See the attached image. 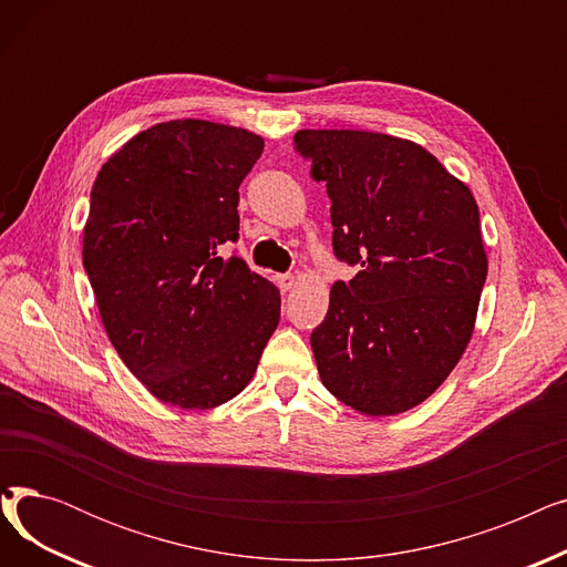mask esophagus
I'll return each instance as SVG.
<instances>
[{
    "mask_svg": "<svg viewBox=\"0 0 567 567\" xmlns=\"http://www.w3.org/2000/svg\"><path fill=\"white\" fill-rule=\"evenodd\" d=\"M276 282H278L280 291H289L296 285V278L291 274H282V276H276Z\"/></svg>",
    "mask_w": 567,
    "mask_h": 567,
    "instance_id": "1",
    "label": "esophagus"
}]
</instances>
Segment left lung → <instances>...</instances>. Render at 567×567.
Instances as JSON below:
<instances>
[{
	"label": "left lung",
	"instance_id": "obj_1",
	"mask_svg": "<svg viewBox=\"0 0 567 567\" xmlns=\"http://www.w3.org/2000/svg\"><path fill=\"white\" fill-rule=\"evenodd\" d=\"M293 148L326 184L336 257L359 266L331 287L310 336L321 383L361 413H402L439 389L471 340L487 278L478 204L409 140L299 131Z\"/></svg>",
	"mask_w": 567,
	"mask_h": 567
}]
</instances>
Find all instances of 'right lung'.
I'll return each mask as SVG.
<instances>
[{
  "label": "right lung",
  "instance_id": "add662e5",
  "mask_svg": "<svg viewBox=\"0 0 567 567\" xmlns=\"http://www.w3.org/2000/svg\"><path fill=\"white\" fill-rule=\"evenodd\" d=\"M261 152L244 128L176 118L126 142L94 182L84 271L116 353L165 404L236 398L280 321V291L225 257Z\"/></svg>",
  "mask_w": 567,
  "mask_h": 567
}]
</instances>
